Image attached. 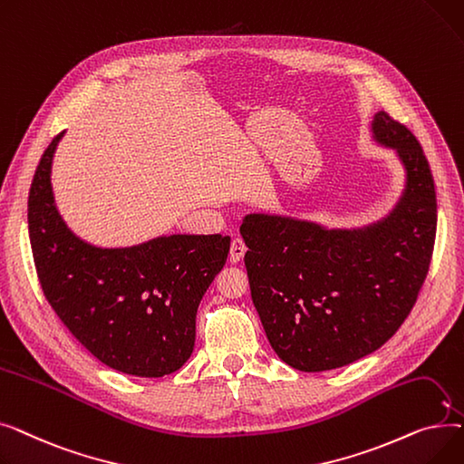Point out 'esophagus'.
<instances>
[{
	"mask_svg": "<svg viewBox=\"0 0 464 464\" xmlns=\"http://www.w3.org/2000/svg\"><path fill=\"white\" fill-rule=\"evenodd\" d=\"M245 254H246V245H245V240L242 238H233L231 240V252H229V259H231V263H238L242 257H245Z\"/></svg>",
	"mask_w": 464,
	"mask_h": 464,
	"instance_id": "1",
	"label": "esophagus"
}]
</instances>
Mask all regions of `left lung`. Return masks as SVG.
Segmentation results:
<instances>
[{"instance_id":"left-lung-1","label":"left lung","mask_w":464,"mask_h":464,"mask_svg":"<svg viewBox=\"0 0 464 464\" xmlns=\"http://www.w3.org/2000/svg\"><path fill=\"white\" fill-rule=\"evenodd\" d=\"M372 140L404 170L397 203L376 222L329 227L252 212L240 235L252 301L276 355L303 372L344 367L382 348L408 318L429 273L436 193L421 144L387 112Z\"/></svg>"}]
</instances>
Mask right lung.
<instances>
[{"label": "right lung", "mask_w": 464, "mask_h": 464, "mask_svg": "<svg viewBox=\"0 0 464 464\" xmlns=\"http://www.w3.org/2000/svg\"><path fill=\"white\" fill-rule=\"evenodd\" d=\"M60 133L30 189L37 276L58 318L107 367L140 378L179 371L195 346V315L224 269L229 237L160 235L131 246L92 245L62 218L53 191Z\"/></svg>", "instance_id": "right-lung-1"}]
</instances>
